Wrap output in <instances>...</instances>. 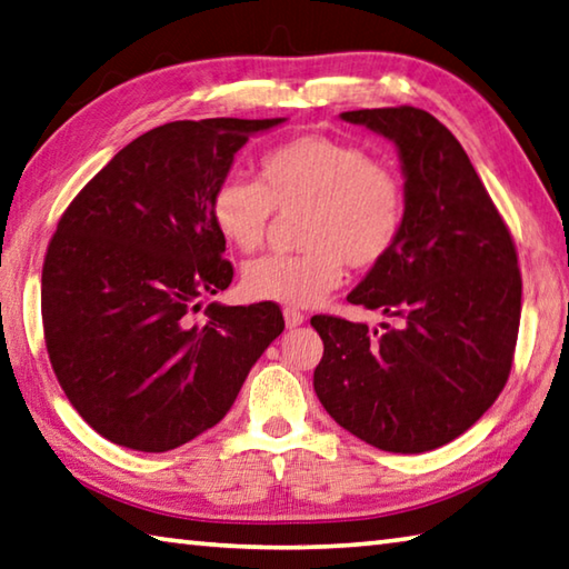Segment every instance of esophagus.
Masks as SVG:
<instances>
[{"label":"esophagus","instance_id":"obj_1","mask_svg":"<svg viewBox=\"0 0 569 569\" xmlns=\"http://www.w3.org/2000/svg\"><path fill=\"white\" fill-rule=\"evenodd\" d=\"M284 325H287V329H295V327H299V325H305V315L299 312V309L287 307V309H284Z\"/></svg>","mask_w":569,"mask_h":569}]
</instances>
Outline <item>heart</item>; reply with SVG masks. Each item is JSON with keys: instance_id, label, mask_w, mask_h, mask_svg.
Returning a JSON list of instances; mask_svg holds the SVG:
<instances>
[{"instance_id": "b5f03b06", "label": "heart", "mask_w": 569, "mask_h": 569, "mask_svg": "<svg viewBox=\"0 0 569 569\" xmlns=\"http://www.w3.org/2000/svg\"><path fill=\"white\" fill-rule=\"evenodd\" d=\"M272 210L302 212L297 254H264L244 264L242 292L254 302L309 307L345 277L379 267L406 220V192L389 166L361 146L307 133L260 158V183L228 176L210 196V218L240 252L260 248Z\"/></svg>"}]
</instances>
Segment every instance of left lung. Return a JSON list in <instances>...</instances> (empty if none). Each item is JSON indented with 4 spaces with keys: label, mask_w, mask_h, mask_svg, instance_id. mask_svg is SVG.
I'll use <instances>...</instances> for the list:
<instances>
[{
    "label": "left lung",
    "mask_w": 569,
    "mask_h": 569,
    "mask_svg": "<svg viewBox=\"0 0 569 569\" xmlns=\"http://www.w3.org/2000/svg\"><path fill=\"white\" fill-rule=\"evenodd\" d=\"M341 118L393 141L406 220L386 260L347 297L396 325L317 315L315 391L335 421L391 453L466 433L508 381L520 327L518 252L463 146L413 106Z\"/></svg>",
    "instance_id": "obj_1"
}]
</instances>
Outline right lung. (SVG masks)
<instances>
[{"instance_id": "right-lung-1", "label": "right lung", "mask_w": 569, "mask_h": 569, "mask_svg": "<svg viewBox=\"0 0 569 569\" xmlns=\"http://www.w3.org/2000/svg\"><path fill=\"white\" fill-rule=\"evenodd\" d=\"M284 118L173 121L121 148L71 200L41 270L51 369L73 409L111 443L178 448L222 421L280 307H224L232 264L210 196L252 133Z\"/></svg>"}]
</instances>
